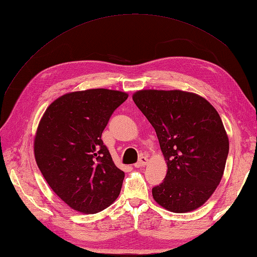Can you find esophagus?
Here are the masks:
<instances>
[{
	"mask_svg": "<svg viewBox=\"0 0 257 257\" xmlns=\"http://www.w3.org/2000/svg\"><path fill=\"white\" fill-rule=\"evenodd\" d=\"M148 162H149V160H148V158H147V157H145V156H143V157H140V159H139V161H138L137 163H135V168H141V167H145V166H147V165H148Z\"/></svg>",
	"mask_w": 257,
	"mask_h": 257,
	"instance_id": "obj_1",
	"label": "esophagus"
}]
</instances>
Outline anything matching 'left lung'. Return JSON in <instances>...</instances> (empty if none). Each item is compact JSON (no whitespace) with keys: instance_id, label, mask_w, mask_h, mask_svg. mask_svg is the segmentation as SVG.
I'll list each match as a JSON object with an SVG mask.
<instances>
[{"instance_id":"1","label":"left lung","mask_w":257,"mask_h":257,"mask_svg":"<svg viewBox=\"0 0 257 257\" xmlns=\"http://www.w3.org/2000/svg\"><path fill=\"white\" fill-rule=\"evenodd\" d=\"M133 99L155 128L168 167L165 181L152 189L155 201L174 213L196 210L224 172L228 137L219 112L183 90L143 89Z\"/></svg>"}]
</instances>
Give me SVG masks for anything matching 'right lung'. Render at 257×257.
I'll return each instance as SVG.
<instances>
[{"label":"right lung","instance_id":"1","mask_svg":"<svg viewBox=\"0 0 257 257\" xmlns=\"http://www.w3.org/2000/svg\"><path fill=\"white\" fill-rule=\"evenodd\" d=\"M128 94L105 88L65 94L47 107L34 139L43 177L59 199L84 214L105 210L121 190L124 172L114 165L101 134Z\"/></svg>","mask_w":257,"mask_h":257}]
</instances>
